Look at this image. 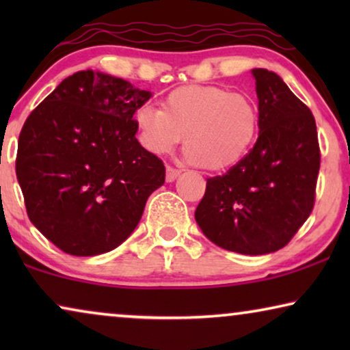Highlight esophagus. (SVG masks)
Instances as JSON below:
<instances>
[{
    "instance_id": "34e87169",
    "label": "esophagus",
    "mask_w": 350,
    "mask_h": 350,
    "mask_svg": "<svg viewBox=\"0 0 350 350\" xmlns=\"http://www.w3.org/2000/svg\"><path fill=\"white\" fill-rule=\"evenodd\" d=\"M180 174H181L180 169H174V167L167 165V169H165V180L169 181V183H172V181H175L176 178H178Z\"/></svg>"
}]
</instances>
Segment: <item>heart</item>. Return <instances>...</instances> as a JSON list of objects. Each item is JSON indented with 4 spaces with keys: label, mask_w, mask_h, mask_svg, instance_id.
<instances>
[{
    "label": "heart",
    "mask_w": 350,
    "mask_h": 350,
    "mask_svg": "<svg viewBox=\"0 0 350 350\" xmlns=\"http://www.w3.org/2000/svg\"><path fill=\"white\" fill-rule=\"evenodd\" d=\"M140 142L154 154L183 140L185 159L208 172L228 170L248 154L258 133V108L248 95L221 85H181L162 109L142 105L135 111Z\"/></svg>",
    "instance_id": "obj_1"
}]
</instances>
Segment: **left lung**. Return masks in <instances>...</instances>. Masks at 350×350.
Wrapping results in <instances>:
<instances>
[{"label":"left lung","mask_w":350,"mask_h":350,"mask_svg":"<svg viewBox=\"0 0 350 350\" xmlns=\"http://www.w3.org/2000/svg\"><path fill=\"white\" fill-rule=\"evenodd\" d=\"M252 75L260 135L239 164L207 180L194 217L215 245L266 255L285 247L312 212L320 148L312 113L280 76Z\"/></svg>","instance_id":"left-lung-1"}]
</instances>
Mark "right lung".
Listing matches in <instances>:
<instances>
[{
    "instance_id": "obj_1",
    "label": "right lung",
    "mask_w": 350,
    "mask_h": 350,
    "mask_svg": "<svg viewBox=\"0 0 350 350\" xmlns=\"http://www.w3.org/2000/svg\"><path fill=\"white\" fill-rule=\"evenodd\" d=\"M151 97L121 78L78 71L30 113L16 174L30 221L62 252L107 253L140 221L165 167L135 138L133 114Z\"/></svg>"
}]
</instances>
